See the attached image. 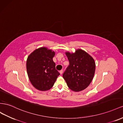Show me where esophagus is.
I'll list each match as a JSON object with an SVG mask.
<instances>
[{"label": "esophagus", "instance_id": "1", "mask_svg": "<svg viewBox=\"0 0 123 123\" xmlns=\"http://www.w3.org/2000/svg\"><path fill=\"white\" fill-rule=\"evenodd\" d=\"M62 72H63L62 70H60V71H59V73H60L61 74H62Z\"/></svg>", "mask_w": 123, "mask_h": 123}]
</instances>
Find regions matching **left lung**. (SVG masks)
Segmentation results:
<instances>
[{
  "label": "left lung",
  "instance_id": "8db88e82",
  "mask_svg": "<svg viewBox=\"0 0 123 123\" xmlns=\"http://www.w3.org/2000/svg\"><path fill=\"white\" fill-rule=\"evenodd\" d=\"M69 65L62 77L68 87L74 92L84 90L90 84L95 71L94 59L87 53L78 49L75 53H65Z\"/></svg>",
  "mask_w": 123,
  "mask_h": 123
}]
</instances>
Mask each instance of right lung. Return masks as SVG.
Returning <instances> with one entry per match:
<instances>
[{"instance_id":"1","label":"right lung","mask_w":123,"mask_h":123,"mask_svg":"<svg viewBox=\"0 0 123 123\" xmlns=\"http://www.w3.org/2000/svg\"><path fill=\"white\" fill-rule=\"evenodd\" d=\"M55 52L45 47L35 49L26 61V69L30 81L39 91H45L54 85L60 74L53 61Z\"/></svg>"}]
</instances>
